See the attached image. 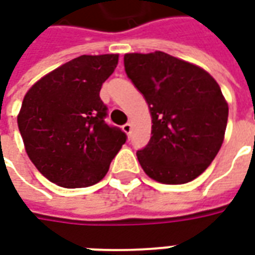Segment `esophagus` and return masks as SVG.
<instances>
[{
  "instance_id": "obj_1",
  "label": "esophagus",
  "mask_w": 255,
  "mask_h": 255,
  "mask_svg": "<svg viewBox=\"0 0 255 255\" xmlns=\"http://www.w3.org/2000/svg\"><path fill=\"white\" fill-rule=\"evenodd\" d=\"M123 131H124V132L127 133L128 136H129V135H131V131H132V126H131L129 123H126V124L123 126Z\"/></svg>"
}]
</instances>
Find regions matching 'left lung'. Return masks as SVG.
Masks as SVG:
<instances>
[{
    "label": "left lung",
    "instance_id": "left-lung-1",
    "mask_svg": "<svg viewBox=\"0 0 255 255\" xmlns=\"http://www.w3.org/2000/svg\"><path fill=\"white\" fill-rule=\"evenodd\" d=\"M124 68L151 113V138L136 151L146 175L183 184L202 173L219 153L228 105L206 71L164 52L129 53Z\"/></svg>",
    "mask_w": 255,
    "mask_h": 255
}]
</instances>
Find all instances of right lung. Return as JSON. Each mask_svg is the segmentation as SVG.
Segmentation results:
<instances>
[{
  "label": "right lung",
  "mask_w": 255,
  "mask_h": 255,
  "mask_svg": "<svg viewBox=\"0 0 255 255\" xmlns=\"http://www.w3.org/2000/svg\"><path fill=\"white\" fill-rule=\"evenodd\" d=\"M117 63L119 54L80 56L27 91L17 126L30 160L52 183L93 186L126 143V132L106 124L108 108L100 97Z\"/></svg>",
  "instance_id": "right-lung-1"
}]
</instances>
